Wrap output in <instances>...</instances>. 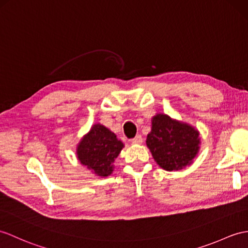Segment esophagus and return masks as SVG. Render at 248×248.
<instances>
[{
    "label": "esophagus",
    "mask_w": 248,
    "mask_h": 248,
    "mask_svg": "<svg viewBox=\"0 0 248 248\" xmlns=\"http://www.w3.org/2000/svg\"><path fill=\"white\" fill-rule=\"evenodd\" d=\"M131 143L135 144V145H140L143 143V138L141 136H137L136 138H134L131 140Z\"/></svg>",
    "instance_id": "1"
}]
</instances>
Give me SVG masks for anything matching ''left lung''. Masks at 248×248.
I'll return each instance as SVG.
<instances>
[{"label": "left lung", "mask_w": 248, "mask_h": 248, "mask_svg": "<svg viewBox=\"0 0 248 248\" xmlns=\"http://www.w3.org/2000/svg\"><path fill=\"white\" fill-rule=\"evenodd\" d=\"M146 145L161 168L177 171L194 162L200 150V132L183 121L156 113L152 118V130L147 135Z\"/></svg>", "instance_id": "1"}]
</instances>
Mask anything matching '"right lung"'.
<instances>
[{
    "label": "right lung",
    "instance_id": "obj_1",
    "mask_svg": "<svg viewBox=\"0 0 248 248\" xmlns=\"http://www.w3.org/2000/svg\"><path fill=\"white\" fill-rule=\"evenodd\" d=\"M124 148L122 141L101 123L92 126L77 145V159L95 176L106 178L114 170V160Z\"/></svg>",
    "mask_w": 248,
    "mask_h": 248
}]
</instances>
